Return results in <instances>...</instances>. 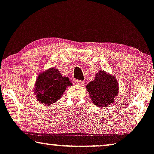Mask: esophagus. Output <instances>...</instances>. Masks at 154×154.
Here are the masks:
<instances>
[{"label": "esophagus", "instance_id": "obj_1", "mask_svg": "<svg viewBox=\"0 0 154 154\" xmlns=\"http://www.w3.org/2000/svg\"><path fill=\"white\" fill-rule=\"evenodd\" d=\"M75 84H78V85H83L84 84V82L83 81H80V80H75Z\"/></svg>", "mask_w": 154, "mask_h": 154}]
</instances>
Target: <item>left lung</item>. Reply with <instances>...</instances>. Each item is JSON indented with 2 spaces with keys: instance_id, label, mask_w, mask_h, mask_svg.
Wrapping results in <instances>:
<instances>
[{
  "instance_id": "1",
  "label": "left lung",
  "mask_w": 154,
  "mask_h": 154,
  "mask_svg": "<svg viewBox=\"0 0 154 154\" xmlns=\"http://www.w3.org/2000/svg\"><path fill=\"white\" fill-rule=\"evenodd\" d=\"M86 90L96 106H110L114 102L115 97L118 95V81L114 76L101 70L95 75L94 80L86 85Z\"/></svg>"
}]
</instances>
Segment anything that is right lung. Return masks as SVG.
<instances>
[{
	"instance_id": "add662e5",
	"label": "right lung",
	"mask_w": 154,
	"mask_h": 154,
	"mask_svg": "<svg viewBox=\"0 0 154 154\" xmlns=\"http://www.w3.org/2000/svg\"><path fill=\"white\" fill-rule=\"evenodd\" d=\"M72 85L68 77L63 76L57 69L51 68L39 74L34 92L39 103L51 105L61 98L67 87Z\"/></svg>"
}]
</instances>
